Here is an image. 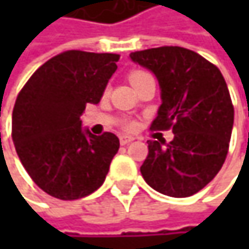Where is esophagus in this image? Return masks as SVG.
Wrapping results in <instances>:
<instances>
[{"mask_svg": "<svg viewBox=\"0 0 249 249\" xmlns=\"http://www.w3.org/2000/svg\"><path fill=\"white\" fill-rule=\"evenodd\" d=\"M131 141H134V138H132V137H128V135H121V137H120V142H121V145H126V144H129Z\"/></svg>", "mask_w": 249, "mask_h": 249, "instance_id": "esophagus-1", "label": "esophagus"}]
</instances>
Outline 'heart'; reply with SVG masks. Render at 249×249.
<instances>
[{"instance_id": "1", "label": "heart", "mask_w": 249, "mask_h": 249, "mask_svg": "<svg viewBox=\"0 0 249 249\" xmlns=\"http://www.w3.org/2000/svg\"><path fill=\"white\" fill-rule=\"evenodd\" d=\"M145 75H150V73L145 72V71H132V72L128 75V79H129V82L134 85V83H137L141 77H144ZM124 126L126 129H131V128H132V123H125Z\"/></svg>"}]
</instances>
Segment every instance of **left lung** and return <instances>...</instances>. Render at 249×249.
Returning <instances> with one entry per match:
<instances>
[{
    "label": "left lung",
    "instance_id": "obj_1",
    "mask_svg": "<svg viewBox=\"0 0 249 249\" xmlns=\"http://www.w3.org/2000/svg\"><path fill=\"white\" fill-rule=\"evenodd\" d=\"M129 57L157 76L161 105L151 131L174 132L173 141H147L141 174L154 190L187 197L202 190L224 164L233 105L221 71L193 50L163 46Z\"/></svg>",
    "mask_w": 249,
    "mask_h": 249
}]
</instances>
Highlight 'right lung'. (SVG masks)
Returning <instances> with one entry per match:
<instances>
[{"instance_id": "add662e5", "label": "right lung", "mask_w": 249, "mask_h": 249, "mask_svg": "<svg viewBox=\"0 0 249 249\" xmlns=\"http://www.w3.org/2000/svg\"><path fill=\"white\" fill-rule=\"evenodd\" d=\"M120 54L63 52L41 65L13 109V141L28 176L60 200L82 199L102 186L120 140L83 132L86 104H98Z\"/></svg>"}]
</instances>
